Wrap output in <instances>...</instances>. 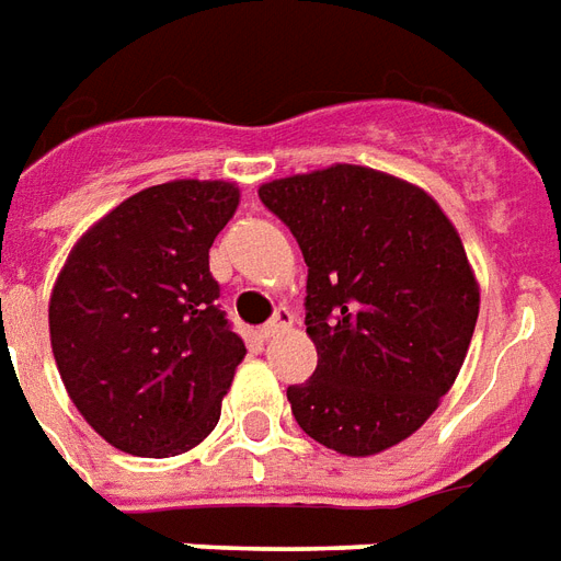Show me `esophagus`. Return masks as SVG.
I'll return each mask as SVG.
<instances>
[{"instance_id":"34e87169","label":"esophagus","mask_w":561,"mask_h":561,"mask_svg":"<svg viewBox=\"0 0 561 561\" xmlns=\"http://www.w3.org/2000/svg\"><path fill=\"white\" fill-rule=\"evenodd\" d=\"M291 327H294L291 309H276L273 321H267L264 327H261V335H264V339H273V335L285 333V330H291Z\"/></svg>"}]
</instances>
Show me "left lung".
I'll return each instance as SVG.
<instances>
[{
	"mask_svg": "<svg viewBox=\"0 0 561 561\" xmlns=\"http://www.w3.org/2000/svg\"><path fill=\"white\" fill-rule=\"evenodd\" d=\"M309 267L314 375L288 386L306 434L368 458L416 434L449 392L479 318L458 228L422 186L335 163L259 186Z\"/></svg>",
	"mask_w": 561,
	"mask_h": 561,
	"instance_id": "left-lung-1",
	"label": "left lung"
}]
</instances>
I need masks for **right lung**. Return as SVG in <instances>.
Masks as SVG:
<instances>
[{
    "instance_id": "obj_1",
    "label": "right lung",
    "mask_w": 561,
    "mask_h": 561,
    "mask_svg": "<svg viewBox=\"0 0 561 561\" xmlns=\"http://www.w3.org/2000/svg\"><path fill=\"white\" fill-rule=\"evenodd\" d=\"M238 205L231 181H165L112 207L68 252L49 344L70 401L115 449L175 458L217 428L247 347L214 302L207 252Z\"/></svg>"
}]
</instances>
